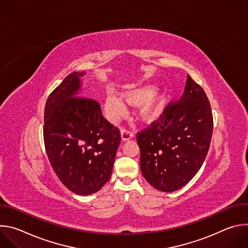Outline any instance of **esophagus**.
Masks as SVG:
<instances>
[{
	"instance_id": "esophagus-1",
	"label": "esophagus",
	"mask_w": 248,
	"mask_h": 248,
	"mask_svg": "<svg viewBox=\"0 0 248 248\" xmlns=\"http://www.w3.org/2000/svg\"><path fill=\"white\" fill-rule=\"evenodd\" d=\"M121 136H122L123 141H126V140H129L133 137V133L131 131L126 130V129H122L121 130Z\"/></svg>"
}]
</instances>
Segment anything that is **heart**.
<instances>
[{"instance_id": "heart-1", "label": "heart", "mask_w": 248, "mask_h": 248, "mask_svg": "<svg viewBox=\"0 0 248 248\" xmlns=\"http://www.w3.org/2000/svg\"><path fill=\"white\" fill-rule=\"evenodd\" d=\"M120 97L109 94L104 101V113L107 119L117 124L126 114L125 104L139 106L137 116L143 123L150 124L155 122L163 113L166 106V95L163 92H156L154 85H143L137 88L124 90Z\"/></svg>"}]
</instances>
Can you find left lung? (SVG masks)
I'll use <instances>...</instances> for the list:
<instances>
[{
	"label": "left lung",
	"mask_w": 248,
	"mask_h": 248,
	"mask_svg": "<svg viewBox=\"0 0 248 248\" xmlns=\"http://www.w3.org/2000/svg\"><path fill=\"white\" fill-rule=\"evenodd\" d=\"M213 132L209 100L189 76L185 92L175 104H169L159 120L136 140L140 148V169L156 189L172 192L185 186L201 168Z\"/></svg>",
	"instance_id": "8db88e82"
}]
</instances>
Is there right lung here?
Here are the masks:
<instances>
[{"instance_id": "add662e5", "label": "right lung", "mask_w": 248, "mask_h": 248, "mask_svg": "<svg viewBox=\"0 0 248 248\" xmlns=\"http://www.w3.org/2000/svg\"><path fill=\"white\" fill-rule=\"evenodd\" d=\"M85 73L68 75L50 94L44 112V143L62 184L78 195L100 190L112 174L120 130L102 116L100 104L77 97Z\"/></svg>"}]
</instances>
